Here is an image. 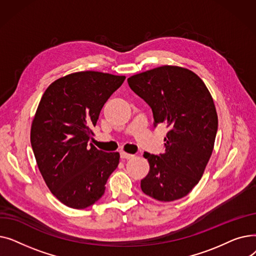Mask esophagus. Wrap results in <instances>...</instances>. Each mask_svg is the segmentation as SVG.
<instances>
[{
    "instance_id": "obj_1",
    "label": "esophagus",
    "mask_w": 256,
    "mask_h": 256,
    "mask_svg": "<svg viewBox=\"0 0 256 256\" xmlns=\"http://www.w3.org/2000/svg\"><path fill=\"white\" fill-rule=\"evenodd\" d=\"M120 158H124V160H130V158H134V154H130L122 152H120Z\"/></svg>"
}]
</instances>
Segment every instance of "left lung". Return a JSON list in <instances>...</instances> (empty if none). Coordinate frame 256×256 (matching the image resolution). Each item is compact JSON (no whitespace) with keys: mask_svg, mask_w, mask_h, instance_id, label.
Segmentation results:
<instances>
[{"mask_svg":"<svg viewBox=\"0 0 256 256\" xmlns=\"http://www.w3.org/2000/svg\"><path fill=\"white\" fill-rule=\"evenodd\" d=\"M128 83L152 108L154 126L169 128L165 152H144L150 169L141 189L160 201L180 199L198 184L214 150L218 116L210 93L196 74L171 65L132 76Z\"/></svg>","mask_w":256,"mask_h":256,"instance_id":"1","label":"left lung"}]
</instances>
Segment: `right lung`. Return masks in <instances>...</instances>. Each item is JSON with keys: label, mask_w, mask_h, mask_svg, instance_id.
<instances>
[{"label": "right lung", "mask_w": 256, "mask_h": 256, "mask_svg": "<svg viewBox=\"0 0 256 256\" xmlns=\"http://www.w3.org/2000/svg\"><path fill=\"white\" fill-rule=\"evenodd\" d=\"M124 76L80 72L56 80L44 91L31 126V145L50 191L67 206L83 210L104 195L119 164L118 152L92 143L104 102Z\"/></svg>", "instance_id": "add662e5"}]
</instances>
